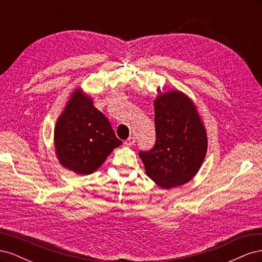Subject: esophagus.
Instances as JSON below:
<instances>
[{
	"instance_id": "34e87169",
	"label": "esophagus",
	"mask_w": 262,
	"mask_h": 262,
	"mask_svg": "<svg viewBox=\"0 0 262 262\" xmlns=\"http://www.w3.org/2000/svg\"><path fill=\"white\" fill-rule=\"evenodd\" d=\"M134 143H136V139H134V137H129L128 139L124 141V145L125 146H131Z\"/></svg>"
}]
</instances>
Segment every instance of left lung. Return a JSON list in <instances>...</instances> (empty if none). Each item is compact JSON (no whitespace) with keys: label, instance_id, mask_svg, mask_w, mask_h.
<instances>
[{"label":"left lung","instance_id":"obj_1","mask_svg":"<svg viewBox=\"0 0 262 262\" xmlns=\"http://www.w3.org/2000/svg\"><path fill=\"white\" fill-rule=\"evenodd\" d=\"M154 101L156 140L149 150H140L146 175L170 189L191 180L204 161L208 138L192 100L179 91L162 93Z\"/></svg>","mask_w":262,"mask_h":262}]
</instances>
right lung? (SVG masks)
I'll return each mask as SVG.
<instances>
[{
	"label": "right lung",
	"instance_id": "add662e5",
	"mask_svg": "<svg viewBox=\"0 0 262 262\" xmlns=\"http://www.w3.org/2000/svg\"><path fill=\"white\" fill-rule=\"evenodd\" d=\"M107 117L81 89L71 95L54 128L55 153L60 164L80 175H90L121 145Z\"/></svg>",
	"mask_w": 262,
	"mask_h": 262
}]
</instances>
